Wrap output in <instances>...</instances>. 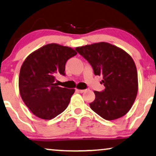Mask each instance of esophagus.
Here are the masks:
<instances>
[{"label": "esophagus", "mask_w": 156, "mask_h": 156, "mask_svg": "<svg viewBox=\"0 0 156 156\" xmlns=\"http://www.w3.org/2000/svg\"><path fill=\"white\" fill-rule=\"evenodd\" d=\"M87 90H76V92H80V93H83V92H85Z\"/></svg>", "instance_id": "esophagus-1"}]
</instances>
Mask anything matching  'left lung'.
Returning <instances> with one entry per match:
<instances>
[{
  "label": "left lung",
  "instance_id": "obj_1",
  "mask_svg": "<svg viewBox=\"0 0 156 156\" xmlns=\"http://www.w3.org/2000/svg\"><path fill=\"white\" fill-rule=\"evenodd\" d=\"M75 50L92 66L95 75L102 76L105 90L94 91L92 110L107 120L124 116L137 93V73L134 61L124 50L106 42L76 47Z\"/></svg>",
  "mask_w": 156,
  "mask_h": 156
}]
</instances>
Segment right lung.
I'll return each instance as SVG.
<instances>
[{"label": "right lung", "instance_id": "right-lung-1", "mask_svg": "<svg viewBox=\"0 0 156 156\" xmlns=\"http://www.w3.org/2000/svg\"><path fill=\"white\" fill-rule=\"evenodd\" d=\"M73 48L49 44L26 58L19 74V92L34 115L44 120L54 118L67 108L74 89L62 88L54 83L56 75L65 76L69 58L75 56Z\"/></svg>", "mask_w": 156, "mask_h": 156}]
</instances>
